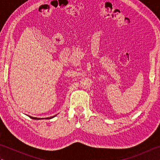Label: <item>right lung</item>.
<instances>
[{
    "label": "right lung",
    "instance_id": "right-lung-1",
    "mask_svg": "<svg viewBox=\"0 0 160 160\" xmlns=\"http://www.w3.org/2000/svg\"><path fill=\"white\" fill-rule=\"evenodd\" d=\"M56 115H54V116H52V117H49V118H46L45 119H47V120H49V119H52L53 118V117H55ZM30 118H32V119H34V120H40L41 118H33V117H32V116H29Z\"/></svg>",
    "mask_w": 160,
    "mask_h": 160
}]
</instances>
